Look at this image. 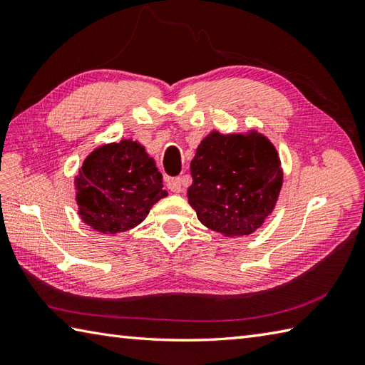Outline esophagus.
Returning a JSON list of instances; mask_svg holds the SVG:
<instances>
[{
  "label": "esophagus",
  "mask_w": 365,
  "mask_h": 365,
  "mask_svg": "<svg viewBox=\"0 0 365 365\" xmlns=\"http://www.w3.org/2000/svg\"><path fill=\"white\" fill-rule=\"evenodd\" d=\"M166 187L173 191V192H182V180L178 177H175V178H169L168 180V183H166Z\"/></svg>",
  "instance_id": "obj_1"
}]
</instances>
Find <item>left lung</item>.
I'll return each instance as SVG.
<instances>
[{
  "label": "left lung",
  "instance_id": "1",
  "mask_svg": "<svg viewBox=\"0 0 365 365\" xmlns=\"http://www.w3.org/2000/svg\"><path fill=\"white\" fill-rule=\"evenodd\" d=\"M188 202L205 227L224 237L257 230L274 210L282 187L277 150L257 131H212L196 149Z\"/></svg>",
  "mask_w": 365,
  "mask_h": 365
}]
</instances>
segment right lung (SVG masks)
<instances>
[{
	"mask_svg": "<svg viewBox=\"0 0 365 365\" xmlns=\"http://www.w3.org/2000/svg\"><path fill=\"white\" fill-rule=\"evenodd\" d=\"M75 190L81 220L102 234L138 226L168 196L153 158L131 139L92 150L75 177Z\"/></svg>",
	"mask_w": 365,
	"mask_h": 365,
	"instance_id": "add662e5",
	"label": "right lung"
}]
</instances>
